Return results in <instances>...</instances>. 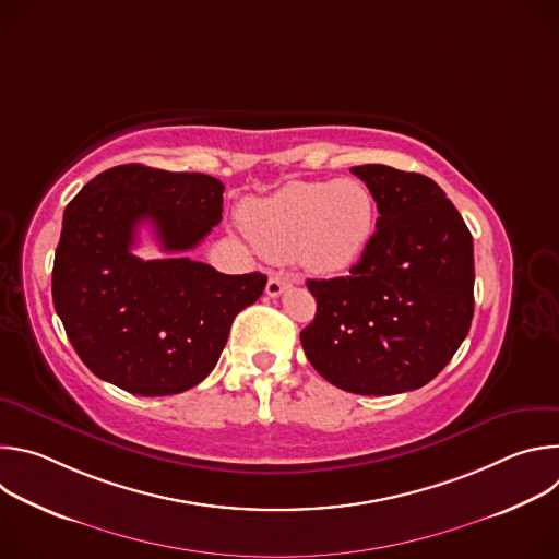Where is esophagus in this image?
I'll return each mask as SVG.
<instances>
[{
    "instance_id": "34e87169",
    "label": "esophagus",
    "mask_w": 559,
    "mask_h": 559,
    "mask_svg": "<svg viewBox=\"0 0 559 559\" xmlns=\"http://www.w3.org/2000/svg\"><path fill=\"white\" fill-rule=\"evenodd\" d=\"M292 283H296V278H292V276H287V274H274V276H270L265 292H267V296L276 298V296H281Z\"/></svg>"
}]
</instances>
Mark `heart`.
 Instances as JSON below:
<instances>
[{
  "mask_svg": "<svg viewBox=\"0 0 559 559\" xmlns=\"http://www.w3.org/2000/svg\"><path fill=\"white\" fill-rule=\"evenodd\" d=\"M376 199L360 179L292 181L243 207V223L272 261L294 259L305 272L336 276L352 270L376 234Z\"/></svg>",
  "mask_w": 559,
  "mask_h": 559,
  "instance_id": "heart-1",
  "label": "heart"
}]
</instances>
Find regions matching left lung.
Here are the masks:
<instances>
[{
    "label": "left lung",
    "mask_w": 559,
    "mask_h": 559,
    "mask_svg": "<svg viewBox=\"0 0 559 559\" xmlns=\"http://www.w3.org/2000/svg\"><path fill=\"white\" fill-rule=\"evenodd\" d=\"M378 205L376 234L349 276L307 281L313 321L302 349L328 382L389 395L433 380L468 334L473 238L442 188L425 175L356 166Z\"/></svg>",
    "instance_id": "8db88e82"
}]
</instances>
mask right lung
Returning <instances> with one entry per match:
<instances>
[{"label": "right lung", "instance_id": "obj_1", "mask_svg": "<svg viewBox=\"0 0 559 559\" xmlns=\"http://www.w3.org/2000/svg\"><path fill=\"white\" fill-rule=\"evenodd\" d=\"M223 183L141 164L110 168L66 207L52 265V302L79 358L134 395H173L218 362L236 313L267 276H229L183 257L221 223ZM150 222L175 260L131 254Z\"/></svg>", "mask_w": 559, "mask_h": 559}]
</instances>
